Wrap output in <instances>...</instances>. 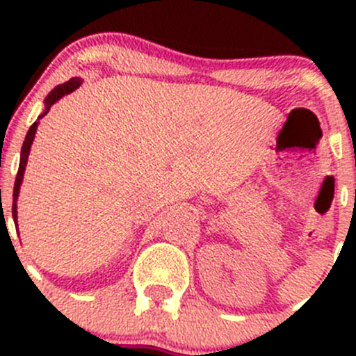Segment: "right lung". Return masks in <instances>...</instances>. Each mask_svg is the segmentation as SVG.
Instances as JSON below:
<instances>
[{
	"mask_svg": "<svg viewBox=\"0 0 356 356\" xmlns=\"http://www.w3.org/2000/svg\"><path fill=\"white\" fill-rule=\"evenodd\" d=\"M81 84H82V79H79V77H72L70 81H67V82H65V84L56 86V88L53 89V91L49 92L48 96H46V99H44L46 108H44V111H42L41 115H39V118L44 117V115L48 113V111H49V108H51V105H55V103L58 102V99L62 98V96H65V95H68V92L75 91V89H77L79 86H81ZM35 129H38V122H34V124L31 125V129H29L27 136H25V141H24V145H22V152H20V165H19V172H17L15 186H13V207H12V215H13V220H15V224H17V198H19L20 184H22L24 172H25V165H27L29 152H31L32 141H34Z\"/></svg>",
	"mask_w": 356,
	"mask_h": 356,
	"instance_id": "right-lung-1",
	"label": "right lung"
}]
</instances>
